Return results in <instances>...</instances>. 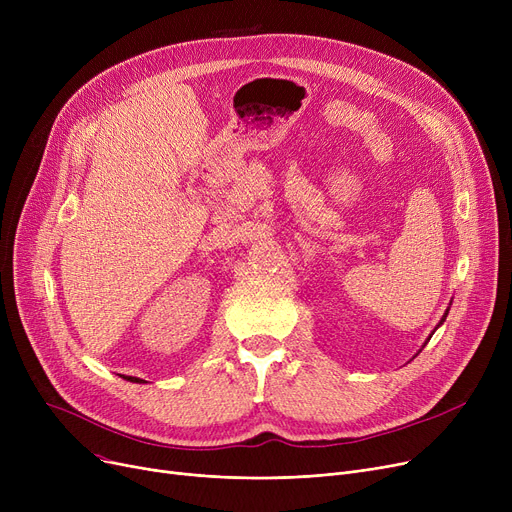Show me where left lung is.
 <instances>
[{
	"instance_id": "1",
	"label": "left lung",
	"mask_w": 512,
	"mask_h": 512,
	"mask_svg": "<svg viewBox=\"0 0 512 512\" xmlns=\"http://www.w3.org/2000/svg\"><path fill=\"white\" fill-rule=\"evenodd\" d=\"M446 315H448V311H446V313H444V317H442V321H444V319H446ZM442 321H440V324H442ZM429 338H432V336H429ZM425 344H427V342H425Z\"/></svg>"
}]
</instances>
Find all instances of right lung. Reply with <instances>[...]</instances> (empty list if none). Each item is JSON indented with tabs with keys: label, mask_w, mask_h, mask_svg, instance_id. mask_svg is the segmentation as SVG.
I'll return each instance as SVG.
<instances>
[{
	"label": "right lung",
	"mask_w": 512,
	"mask_h": 512,
	"mask_svg": "<svg viewBox=\"0 0 512 512\" xmlns=\"http://www.w3.org/2000/svg\"><path fill=\"white\" fill-rule=\"evenodd\" d=\"M126 380H128V382H143V380H139V378H130V375H126Z\"/></svg>",
	"instance_id": "obj_1"
}]
</instances>
